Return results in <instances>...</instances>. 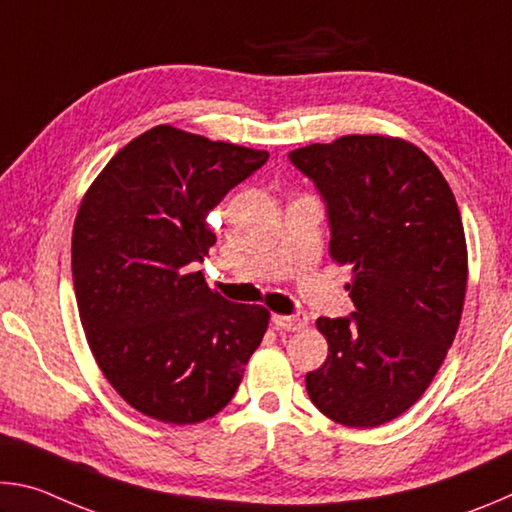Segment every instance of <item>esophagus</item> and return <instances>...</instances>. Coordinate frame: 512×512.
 <instances>
[{
	"instance_id": "obj_1",
	"label": "esophagus",
	"mask_w": 512,
	"mask_h": 512,
	"mask_svg": "<svg viewBox=\"0 0 512 512\" xmlns=\"http://www.w3.org/2000/svg\"><path fill=\"white\" fill-rule=\"evenodd\" d=\"M273 325L277 329H287V332H298V329H302V327L307 325V314H305V311H296V314H291V316L275 314L273 316Z\"/></svg>"
}]
</instances>
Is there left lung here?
<instances>
[{
  "instance_id": "left-lung-1",
  "label": "left lung",
  "mask_w": 512,
  "mask_h": 512,
  "mask_svg": "<svg viewBox=\"0 0 512 512\" xmlns=\"http://www.w3.org/2000/svg\"><path fill=\"white\" fill-rule=\"evenodd\" d=\"M323 198L329 255L352 268L354 311L318 318L329 354L305 384L329 420L379 427L420 400L463 314L467 248L443 173L418 146L345 135L289 153Z\"/></svg>"
}]
</instances>
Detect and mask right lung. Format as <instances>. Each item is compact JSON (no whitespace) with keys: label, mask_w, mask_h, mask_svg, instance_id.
<instances>
[{"label":"right lung","mask_w":512,"mask_h":512,"mask_svg":"<svg viewBox=\"0 0 512 512\" xmlns=\"http://www.w3.org/2000/svg\"><path fill=\"white\" fill-rule=\"evenodd\" d=\"M266 151L155 126L83 196L72 235L76 305L110 386L153 420L194 424L237 393L268 327L259 305L207 287V214L264 167Z\"/></svg>","instance_id":"obj_1"}]
</instances>
